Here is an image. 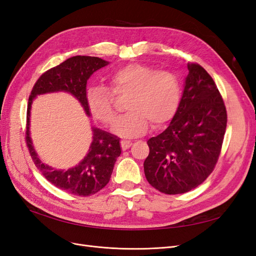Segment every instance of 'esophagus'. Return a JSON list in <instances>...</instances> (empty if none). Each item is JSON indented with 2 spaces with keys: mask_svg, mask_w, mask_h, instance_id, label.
<instances>
[{
  "mask_svg": "<svg viewBox=\"0 0 256 256\" xmlns=\"http://www.w3.org/2000/svg\"><path fill=\"white\" fill-rule=\"evenodd\" d=\"M131 143L130 141H120V146H122V150H127L129 147L131 146Z\"/></svg>",
  "mask_w": 256,
  "mask_h": 256,
  "instance_id": "1",
  "label": "esophagus"
}]
</instances>
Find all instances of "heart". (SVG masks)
Returning a JSON list of instances; mask_svg holds the SVG:
<instances>
[{"label": "heart", "instance_id": "1", "mask_svg": "<svg viewBox=\"0 0 256 256\" xmlns=\"http://www.w3.org/2000/svg\"><path fill=\"white\" fill-rule=\"evenodd\" d=\"M110 90L116 96L129 95L128 112L114 122L112 131L120 136L132 138L144 134L152 124L160 128L171 120L180 106V83L168 70L134 63L113 72L109 79ZM86 104L92 118L109 125L115 118L113 96L104 86H90L86 92Z\"/></svg>", "mask_w": 256, "mask_h": 256}]
</instances>
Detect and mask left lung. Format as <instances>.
<instances>
[{"mask_svg":"<svg viewBox=\"0 0 256 256\" xmlns=\"http://www.w3.org/2000/svg\"><path fill=\"white\" fill-rule=\"evenodd\" d=\"M188 70L168 127L147 141L145 177L166 194L188 192L210 175L226 129V109L212 78L198 64L189 63Z\"/></svg>","mask_w":256,"mask_h":256,"instance_id":"obj_1","label":"left lung"}]
</instances>
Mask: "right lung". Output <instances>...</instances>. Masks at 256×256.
Wrapping results in <instances>:
<instances>
[{"mask_svg":"<svg viewBox=\"0 0 256 256\" xmlns=\"http://www.w3.org/2000/svg\"><path fill=\"white\" fill-rule=\"evenodd\" d=\"M109 64L95 56H76L66 60L40 76L30 92L26 116V145L35 166L52 184L70 194H95L109 182L115 161L122 152L120 138L106 131L92 127V141L90 150L78 164L68 170H56L44 164L38 157L30 136V118L33 100L38 95L65 92L81 104L85 114L90 116L86 104V84L90 76Z\"/></svg>","mask_w":256,"mask_h":256,"instance_id":"right-lung-1","label":"right lung"}]
</instances>
